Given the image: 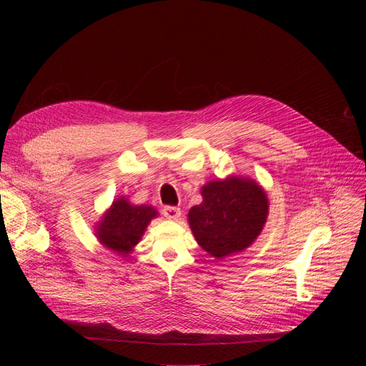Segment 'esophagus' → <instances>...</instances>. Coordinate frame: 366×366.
Here are the masks:
<instances>
[{
  "mask_svg": "<svg viewBox=\"0 0 366 366\" xmlns=\"http://www.w3.org/2000/svg\"><path fill=\"white\" fill-rule=\"evenodd\" d=\"M163 215L168 219H179L182 215V210H180V207H175V206H164Z\"/></svg>",
  "mask_w": 366,
  "mask_h": 366,
  "instance_id": "34e87169",
  "label": "esophagus"
}]
</instances>
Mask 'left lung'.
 I'll list each match as a JSON object with an SVG mask.
<instances>
[{"instance_id": "8db88e82", "label": "left lung", "mask_w": 366, "mask_h": 366, "mask_svg": "<svg viewBox=\"0 0 366 366\" xmlns=\"http://www.w3.org/2000/svg\"><path fill=\"white\" fill-rule=\"evenodd\" d=\"M202 197L187 221L198 246L210 257H232L257 241L269 217V198L258 182L229 175L203 184Z\"/></svg>"}]
</instances>
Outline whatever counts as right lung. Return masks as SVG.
Listing matches in <instances>:
<instances>
[{"mask_svg": "<svg viewBox=\"0 0 366 366\" xmlns=\"http://www.w3.org/2000/svg\"><path fill=\"white\" fill-rule=\"evenodd\" d=\"M157 217L159 212L154 206L132 204L128 197L122 195L94 224V235L105 249L127 258L140 242L151 221Z\"/></svg>", "mask_w": 366, "mask_h": 366, "instance_id": "1", "label": "right lung"}]
</instances>
